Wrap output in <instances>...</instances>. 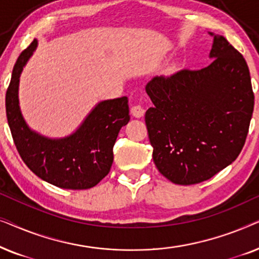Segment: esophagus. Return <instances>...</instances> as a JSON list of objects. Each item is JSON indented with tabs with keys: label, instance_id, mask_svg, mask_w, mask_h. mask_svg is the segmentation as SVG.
Here are the masks:
<instances>
[{
	"label": "esophagus",
	"instance_id": "1",
	"mask_svg": "<svg viewBox=\"0 0 259 259\" xmlns=\"http://www.w3.org/2000/svg\"><path fill=\"white\" fill-rule=\"evenodd\" d=\"M131 113H132L133 116H136V118H141L145 114V109L141 107L140 105H136V106H132V108H131Z\"/></svg>",
	"mask_w": 259,
	"mask_h": 259
}]
</instances>
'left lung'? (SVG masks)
Here are the masks:
<instances>
[{"label":"left lung","instance_id":"left-lung-1","mask_svg":"<svg viewBox=\"0 0 259 259\" xmlns=\"http://www.w3.org/2000/svg\"><path fill=\"white\" fill-rule=\"evenodd\" d=\"M208 34L211 65L155 76L146 84L154 105L145 114L153 161L178 185L205 182L235 161L253 112L245 59L224 36Z\"/></svg>","mask_w":259,"mask_h":259}]
</instances>
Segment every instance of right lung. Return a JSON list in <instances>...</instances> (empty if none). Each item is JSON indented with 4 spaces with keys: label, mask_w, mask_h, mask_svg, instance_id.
I'll list each match as a JSON object with an SVG mask.
<instances>
[{
    "label": "right lung",
    "mask_w": 259,
    "mask_h": 259,
    "mask_svg": "<svg viewBox=\"0 0 259 259\" xmlns=\"http://www.w3.org/2000/svg\"><path fill=\"white\" fill-rule=\"evenodd\" d=\"M37 41L21 53L6 94V112L14 143L31 172L52 185L67 190L91 189L108 175L113 146L122 126L130 121L127 97L99 102L73 134L51 139L30 130L19 105L22 69Z\"/></svg>",
    "instance_id": "right-lung-1"
}]
</instances>
